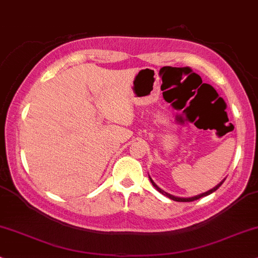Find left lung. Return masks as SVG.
Returning <instances> with one entry per match:
<instances>
[{
	"label": "left lung",
	"instance_id": "8db88e82",
	"mask_svg": "<svg viewBox=\"0 0 258 258\" xmlns=\"http://www.w3.org/2000/svg\"><path fill=\"white\" fill-rule=\"evenodd\" d=\"M149 179H151V182H152V184H153V186L155 187V189L158 190L159 192H161V194H163V195L167 196L168 199L173 200V201H177V202H192V201H195V200H199V199H201V197H205V196H207V195H209V194H212V192L217 191V190L219 189V187L221 186V184L224 183V180H225V179H224V180H221V182L219 183L217 186H214V187H213V189L208 190V191H206V192H203V194H200V195H196V196H194V197H177V196L171 195V194H167L166 191H164L163 189H160V187H159V186L157 185V184H155V183L153 182V179H152L151 177H149Z\"/></svg>",
	"mask_w": 258,
	"mask_h": 258
}]
</instances>
